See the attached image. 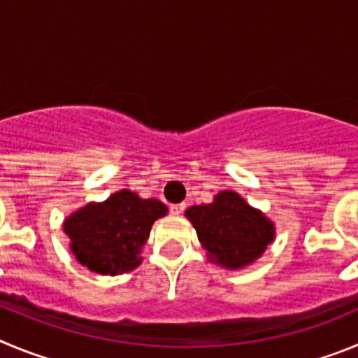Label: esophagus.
<instances>
[{
  "label": "esophagus",
  "instance_id": "esophagus-1",
  "mask_svg": "<svg viewBox=\"0 0 358 358\" xmlns=\"http://www.w3.org/2000/svg\"><path fill=\"white\" fill-rule=\"evenodd\" d=\"M169 210H171V214L180 215L183 210H185V205H183V203H176V205H171V208H169Z\"/></svg>",
  "mask_w": 358,
  "mask_h": 358
}]
</instances>
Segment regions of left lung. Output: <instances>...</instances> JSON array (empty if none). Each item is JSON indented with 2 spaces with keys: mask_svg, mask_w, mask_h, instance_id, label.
<instances>
[{
  "mask_svg": "<svg viewBox=\"0 0 358 358\" xmlns=\"http://www.w3.org/2000/svg\"><path fill=\"white\" fill-rule=\"evenodd\" d=\"M210 262L241 269L255 262L275 239V224L234 191H221L214 201L185 210Z\"/></svg>",
  "mask_w": 358,
  "mask_h": 358,
  "instance_id": "left-lung-1",
  "label": "left lung"
}]
</instances>
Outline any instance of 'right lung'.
<instances>
[{
	"mask_svg": "<svg viewBox=\"0 0 358 358\" xmlns=\"http://www.w3.org/2000/svg\"><path fill=\"white\" fill-rule=\"evenodd\" d=\"M167 214L159 199H143L123 189L103 203H89L64 221L71 251L99 275H121L139 266L153 223Z\"/></svg>",
	"mask_w": 358,
	"mask_h": 358,
	"instance_id": "add662e5",
	"label": "right lung"
}]
</instances>
